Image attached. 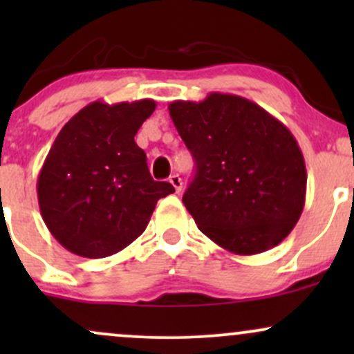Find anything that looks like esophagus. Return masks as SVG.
Instances as JSON below:
<instances>
[{
  "label": "esophagus",
  "mask_w": 354,
  "mask_h": 354,
  "mask_svg": "<svg viewBox=\"0 0 354 354\" xmlns=\"http://www.w3.org/2000/svg\"><path fill=\"white\" fill-rule=\"evenodd\" d=\"M169 183H171L173 188L176 189V193H180L181 188H183V181H181V178L178 176V174H171V176H169Z\"/></svg>",
  "instance_id": "1"
}]
</instances>
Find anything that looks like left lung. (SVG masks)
Masks as SVG:
<instances>
[{"mask_svg":"<svg viewBox=\"0 0 354 354\" xmlns=\"http://www.w3.org/2000/svg\"><path fill=\"white\" fill-rule=\"evenodd\" d=\"M196 163L183 203L201 233L233 254L283 241L306 198V166L290 129L253 101L228 93L168 106Z\"/></svg>","mask_w":354,"mask_h":354,"instance_id":"left-lung-1","label":"left lung"}]
</instances>
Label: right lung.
Masks as SVG:
<instances>
[{
  "label": "right lung",
  "instance_id": "add662e5",
  "mask_svg": "<svg viewBox=\"0 0 354 354\" xmlns=\"http://www.w3.org/2000/svg\"><path fill=\"white\" fill-rule=\"evenodd\" d=\"M156 103L93 101L61 128L38 176L44 225L63 248L104 258L131 245L160 198L174 193L154 181L135 136Z\"/></svg>",
  "mask_w": 354,
  "mask_h": 354
}]
</instances>
